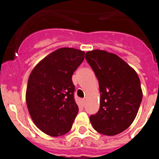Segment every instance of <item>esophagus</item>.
Listing matches in <instances>:
<instances>
[{
	"label": "esophagus",
	"instance_id": "34e87169",
	"mask_svg": "<svg viewBox=\"0 0 159 159\" xmlns=\"http://www.w3.org/2000/svg\"><path fill=\"white\" fill-rule=\"evenodd\" d=\"M84 104H85V100L82 99V105L83 106H84Z\"/></svg>",
	"mask_w": 159,
	"mask_h": 159
}]
</instances>
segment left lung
Segmentation results:
<instances>
[{"label":"left lung","instance_id":"1","mask_svg":"<svg viewBox=\"0 0 159 159\" xmlns=\"http://www.w3.org/2000/svg\"><path fill=\"white\" fill-rule=\"evenodd\" d=\"M95 72L100 91V107L90 116L96 131L113 136L128 128L142 100L139 77L124 60L114 53L95 50L85 54Z\"/></svg>","mask_w":159,"mask_h":159}]
</instances>
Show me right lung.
<instances>
[{"instance_id": "right-lung-1", "label": "right lung", "mask_w": 159, "mask_h": 159, "mask_svg": "<svg viewBox=\"0 0 159 159\" xmlns=\"http://www.w3.org/2000/svg\"><path fill=\"white\" fill-rule=\"evenodd\" d=\"M84 58V52L61 48L39 63L29 75L26 104L34 124L53 137L71 129L78 112L74 98L72 75Z\"/></svg>"}]
</instances>
